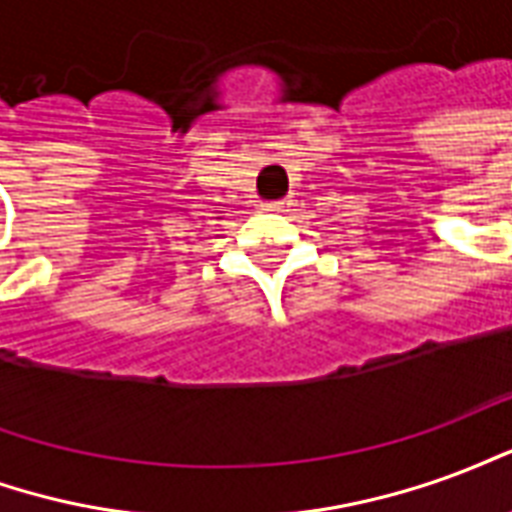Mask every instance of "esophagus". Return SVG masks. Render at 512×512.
Instances as JSON below:
<instances>
[{"label":"esophagus","instance_id":"1","mask_svg":"<svg viewBox=\"0 0 512 512\" xmlns=\"http://www.w3.org/2000/svg\"><path fill=\"white\" fill-rule=\"evenodd\" d=\"M263 211H271V213H285L288 211V202L279 200V202H268V205H263Z\"/></svg>","mask_w":512,"mask_h":512}]
</instances>
